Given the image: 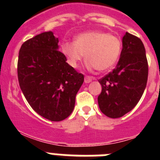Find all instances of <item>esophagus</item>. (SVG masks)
<instances>
[{
	"mask_svg": "<svg viewBox=\"0 0 160 160\" xmlns=\"http://www.w3.org/2000/svg\"><path fill=\"white\" fill-rule=\"evenodd\" d=\"M94 78H91V77H89V76H86L85 77V83H90V82L92 81V80H94Z\"/></svg>",
	"mask_w": 160,
	"mask_h": 160,
	"instance_id": "1",
	"label": "esophagus"
}]
</instances>
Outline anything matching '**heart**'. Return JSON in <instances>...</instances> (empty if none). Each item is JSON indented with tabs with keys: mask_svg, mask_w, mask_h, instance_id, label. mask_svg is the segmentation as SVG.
I'll use <instances>...</instances> for the list:
<instances>
[{
	"mask_svg": "<svg viewBox=\"0 0 160 160\" xmlns=\"http://www.w3.org/2000/svg\"><path fill=\"white\" fill-rule=\"evenodd\" d=\"M61 49L71 67L77 68L86 57L88 70L106 71L118 61L122 43L117 37L107 32L90 31L78 35L73 43L62 44Z\"/></svg>",
	"mask_w": 160,
	"mask_h": 160,
	"instance_id": "b5f03b06",
	"label": "heart"
}]
</instances>
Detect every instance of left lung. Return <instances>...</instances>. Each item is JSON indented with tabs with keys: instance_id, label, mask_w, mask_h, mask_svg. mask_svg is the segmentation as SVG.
Listing matches in <instances>:
<instances>
[{
	"instance_id": "left-lung-1",
	"label": "left lung",
	"mask_w": 160,
	"mask_h": 160,
	"mask_svg": "<svg viewBox=\"0 0 160 160\" xmlns=\"http://www.w3.org/2000/svg\"><path fill=\"white\" fill-rule=\"evenodd\" d=\"M116 67L99 79L102 92L98 97L100 111L109 118H117L131 111L146 88L148 65L142 41L126 32Z\"/></svg>"
}]
</instances>
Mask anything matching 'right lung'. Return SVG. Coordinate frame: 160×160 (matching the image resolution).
Instances as JSON below:
<instances>
[{"instance_id": "obj_1", "label": "right lung", "mask_w": 160, "mask_h": 160, "mask_svg": "<svg viewBox=\"0 0 160 160\" xmlns=\"http://www.w3.org/2000/svg\"><path fill=\"white\" fill-rule=\"evenodd\" d=\"M52 31L22 44L18 62L20 87L38 114L53 122L70 115L84 76L66 62Z\"/></svg>"}]
</instances>
